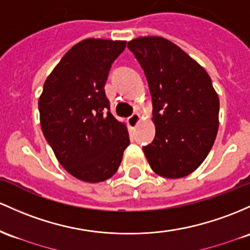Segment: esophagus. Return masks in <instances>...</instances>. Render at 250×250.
I'll return each mask as SVG.
<instances>
[{"label": "esophagus", "instance_id": "obj_1", "mask_svg": "<svg viewBox=\"0 0 250 250\" xmlns=\"http://www.w3.org/2000/svg\"><path fill=\"white\" fill-rule=\"evenodd\" d=\"M139 122H140V114L139 112H134L133 115H131V116L129 117V119H128V125H130V127H136V125H139Z\"/></svg>", "mask_w": 250, "mask_h": 250}]
</instances>
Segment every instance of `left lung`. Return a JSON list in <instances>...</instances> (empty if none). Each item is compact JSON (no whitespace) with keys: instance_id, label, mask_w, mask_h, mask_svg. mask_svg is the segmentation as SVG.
<instances>
[{"instance_id":"8db88e82","label":"left lung","mask_w":250,"mask_h":250,"mask_svg":"<svg viewBox=\"0 0 250 250\" xmlns=\"http://www.w3.org/2000/svg\"><path fill=\"white\" fill-rule=\"evenodd\" d=\"M128 48L152 96L155 138L142 147L147 161L160 177H186L201 166L217 135L219 100L210 76L165 38H136Z\"/></svg>"}]
</instances>
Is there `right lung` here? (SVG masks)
Instances as JSON below:
<instances>
[{
    "label": "right lung",
    "instance_id": "obj_1",
    "mask_svg": "<svg viewBox=\"0 0 250 250\" xmlns=\"http://www.w3.org/2000/svg\"><path fill=\"white\" fill-rule=\"evenodd\" d=\"M125 43L105 39L76 43L49 73L39 97L43 136L60 165L83 182L111 178L129 145L127 127L109 111L104 91L111 64Z\"/></svg>",
    "mask_w": 250,
    "mask_h": 250
}]
</instances>
